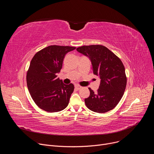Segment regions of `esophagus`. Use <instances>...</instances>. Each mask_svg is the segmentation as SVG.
I'll use <instances>...</instances> for the list:
<instances>
[{
  "instance_id": "obj_1",
  "label": "esophagus",
  "mask_w": 154,
  "mask_h": 154,
  "mask_svg": "<svg viewBox=\"0 0 154 154\" xmlns=\"http://www.w3.org/2000/svg\"><path fill=\"white\" fill-rule=\"evenodd\" d=\"M75 89H77V90H80V89H81L82 86H80L79 85H75Z\"/></svg>"
}]
</instances>
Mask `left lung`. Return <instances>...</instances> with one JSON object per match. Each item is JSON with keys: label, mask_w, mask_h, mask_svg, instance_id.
Segmentation results:
<instances>
[{"label": "left lung", "mask_w": 154, "mask_h": 154, "mask_svg": "<svg viewBox=\"0 0 154 154\" xmlns=\"http://www.w3.org/2000/svg\"><path fill=\"white\" fill-rule=\"evenodd\" d=\"M77 51L90 59L94 75L100 80L97 92L89 88L90 96L85 99L86 106L100 113L111 110L118 105L125 90L127 78L123 63L103 46H83Z\"/></svg>", "instance_id": "1"}]
</instances>
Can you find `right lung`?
<instances>
[{
	"label": "right lung",
	"mask_w": 154,
	"mask_h": 154,
	"mask_svg": "<svg viewBox=\"0 0 154 154\" xmlns=\"http://www.w3.org/2000/svg\"><path fill=\"white\" fill-rule=\"evenodd\" d=\"M76 48L49 46L38 52L31 60L27 73V84L32 98L41 109L58 112L69 103L74 91L72 83L64 84L57 77L64 57Z\"/></svg>",
	"instance_id": "add662e5"
}]
</instances>
